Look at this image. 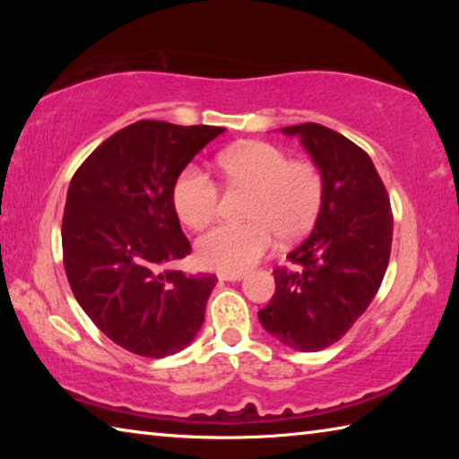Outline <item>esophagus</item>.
I'll return each instance as SVG.
<instances>
[{"label": "esophagus", "mask_w": 459, "mask_h": 459, "mask_svg": "<svg viewBox=\"0 0 459 459\" xmlns=\"http://www.w3.org/2000/svg\"><path fill=\"white\" fill-rule=\"evenodd\" d=\"M245 277V273H230V271H221L219 279L221 281H240Z\"/></svg>", "instance_id": "1"}]
</instances>
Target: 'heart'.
Masks as SVG:
<instances>
[{
  "mask_svg": "<svg viewBox=\"0 0 459 459\" xmlns=\"http://www.w3.org/2000/svg\"><path fill=\"white\" fill-rule=\"evenodd\" d=\"M219 164L237 188L251 190L243 224H219L198 238L202 265L240 273L273 248L275 235L291 243L314 229L322 212L325 184L312 161L291 160L281 147L248 142L221 153ZM174 208L190 229L214 221L221 188L204 168L186 166L174 184Z\"/></svg>",
  "mask_w": 459,
  "mask_h": 459,
  "instance_id": "heart-1",
  "label": "heart"
}]
</instances>
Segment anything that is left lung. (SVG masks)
<instances>
[{"label":"left lung","mask_w":459,"mask_h":459,"mask_svg":"<svg viewBox=\"0 0 459 459\" xmlns=\"http://www.w3.org/2000/svg\"><path fill=\"white\" fill-rule=\"evenodd\" d=\"M298 135L325 184L322 212L309 237L277 267L275 293L259 322L301 352L332 346L375 299L391 257V200L368 153L317 123L281 129Z\"/></svg>","instance_id":"8db88e82"}]
</instances>
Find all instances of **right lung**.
<instances>
[{
  "mask_svg": "<svg viewBox=\"0 0 459 459\" xmlns=\"http://www.w3.org/2000/svg\"><path fill=\"white\" fill-rule=\"evenodd\" d=\"M224 127L137 121L105 139L76 169L62 216L65 271L97 328L147 359L184 351L204 322L216 275L166 265L190 253L174 184Z\"/></svg>",
  "mask_w": 459,
  "mask_h": 459,
  "instance_id": "right-lung-1",
  "label": "right lung"
}]
</instances>
